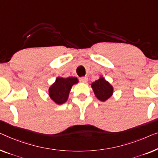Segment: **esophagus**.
<instances>
[{
    "instance_id": "1",
    "label": "esophagus",
    "mask_w": 158,
    "mask_h": 158,
    "mask_svg": "<svg viewBox=\"0 0 158 158\" xmlns=\"http://www.w3.org/2000/svg\"><path fill=\"white\" fill-rule=\"evenodd\" d=\"M88 77H82L81 78V81L82 82V83H86L87 82H88Z\"/></svg>"
}]
</instances>
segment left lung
I'll return each instance as SVG.
<instances>
[{
  "label": "left lung",
  "mask_w": 158,
  "mask_h": 158,
  "mask_svg": "<svg viewBox=\"0 0 158 158\" xmlns=\"http://www.w3.org/2000/svg\"><path fill=\"white\" fill-rule=\"evenodd\" d=\"M91 87L96 98L100 101H106L113 93V87L102 76L92 83Z\"/></svg>",
  "instance_id": "8db88e82"
}]
</instances>
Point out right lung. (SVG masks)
Listing matches in <instances>:
<instances>
[{
    "label": "right lung",
    "instance_id": "obj_1",
    "mask_svg": "<svg viewBox=\"0 0 158 158\" xmlns=\"http://www.w3.org/2000/svg\"><path fill=\"white\" fill-rule=\"evenodd\" d=\"M78 83V80L75 77L67 78L58 77L55 83L49 88L48 94L51 99L58 105L63 104L67 101L70 91L73 85Z\"/></svg>",
    "mask_w": 158,
    "mask_h": 158
}]
</instances>
